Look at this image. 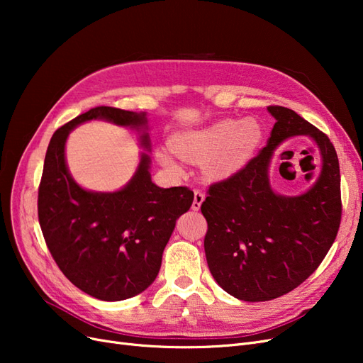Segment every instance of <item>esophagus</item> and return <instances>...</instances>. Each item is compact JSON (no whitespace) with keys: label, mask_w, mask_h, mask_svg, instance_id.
<instances>
[{"label":"esophagus","mask_w":363,"mask_h":363,"mask_svg":"<svg viewBox=\"0 0 363 363\" xmlns=\"http://www.w3.org/2000/svg\"><path fill=\"white\" fill-rule=\"evenodd\" d=\"M204 201V192L200 189H195L194 192V203H192V211H200V207Z\"/></svg>","instance_id":"esophagus-1"}]
</instances>
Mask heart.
Masks as SVG:
<instances>
[{
  "label": "heart",
  "mask_w": 363,
  "mask_h": 363,
  "mask_svg": "<svg viewBox=\"0 0 363 363\" xmlns=\"http://www.w3.org/2000/svg\"><path fill=\"white\" fill-rule=\"evenodd\" d=\"M262 136L263 131L256 119L247 118L240 123L223 119L203 130L183 131L172 136L171 147L183 159H208L206 163L207 174L213 179H224L245 167L259 147ZM173 152L169 148H159L156 157L162 167L180 172L182 163Z\"/></svg>",
  "instance_id": "b5f03b06"
}]
</instances>
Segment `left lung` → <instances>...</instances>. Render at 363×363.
I'll return each mask as SVG.
<instances>
[{
	"mask_svg": "<svg viewBox=\"0 0 363 363\" xmlns=\"http://www.w3.org/2000/svg\"><path fill=\"white\" fill-rule=\"evenodd\" d=\"M268 111L277 123L267 147L242 169L208 186L201 204L208 269L219 286L244 301L274 300L300 286L333 245L342 215L339 160L330 139L288 107ZM300 134L320 148V177L303 196H279L267 177L272 152Z\"/></svg>",
	"mask_w": 363,
	"mask_h": 363,
	"instance_id": "8db88e82",
	"label": "left lung"
}]
</instances>
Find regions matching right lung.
I'll use <instances>...</instances> for the list:
<instances>
[{
    "mask_svg": "<svg viewBox=\"0 0 363 363\" xmlns=\"http://www.w3.org/2000/svg\"><path fill=\"white\" fill-rule=\"evenodd\" d=\"M145 127V113L100 106L52 135L38 192L39 224L57 267L72 284L104 301H121L145 291L157 277L175 221L189 211L186 186L163 189L151 182L150 157L142 155L133 179L118 192L84 191L65 162L69 131L84 121ZM142 145L150 148L148 135Z\"/></svg>",
    "mask_w": 363,
    "mask_h": 363,
    "instance_id": "1",
    "label": "right lung"
}]
</instances>
